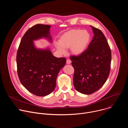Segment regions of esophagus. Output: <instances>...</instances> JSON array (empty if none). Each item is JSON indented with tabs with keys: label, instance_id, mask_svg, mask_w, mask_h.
<instances>
[{
	"label": "esophagus",
	"instance_id": "obj_1",
	"mask_svg": "<svg viewBox=\"0 0 128 128\" xmlns=\"http://www.w3.org/2000/svg\"><path fill=\"white\" fill-rule=\"evenodd\" d=\"M71 61L70 60L67 59V60H66V63H67V64H71Z\"/></svg>",
	"mask_w": 128,
	"mask_h": 128
}]
</instances>
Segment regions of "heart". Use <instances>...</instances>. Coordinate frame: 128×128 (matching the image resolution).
<instances>
[{"mask_svg": "<svg viewBox=\"0 0 128 128\" xmlns=\"http://www.w3.org/2000/svg\"><path fill=\"white\" fill-rule=\"evenodd\" d=\"M90 40V33L85 30L72 29L64 33L60 38V43L55 44L58 52L64 54L65 49L71 48V51L75 55H80L86 49Z\"/></svg>", "mask_w": 128, "mask_h": 128, "instance_id": "heart-1", "label": "heart"}]
</instances>
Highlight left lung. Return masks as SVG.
<instances>
[{
	"label": "left lung",
	"mask_w": 128,
	"mask_h": 128,
	"mask_svg": "<svg viewBox=\"0 0 128 128\" xmlns=\"http://www.w3.org/2000/svg\"><path fill=\"white\" fill-rule=\"evenodd\" d=\"M94 37L88 48L78 56H70L74 69V84L78 92L91 94L107 80L110 71L112 52L103 32L90 26Z\"/></svg>",
	"instance_id": "left-lung-1"
}]
</instances>
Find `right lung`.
Segmentation results:
<instances>
[{"label": "right lung", "mask_w": 128, "mask_h": 128, "mask_svg": "<svg viewBox=\"0 0 128 128\" xmlns=\"http://www.w3.org/2000/svg\"><path fill=\"white\" fill-rule=\"evenodd\" d=\"M48 25L36 24L29 28L21 40L16 53L17 72L22 84L33 94L45 96L53 92L65 58H57L48 49H36L33 40L46 38L51 40Z\"/></svg>", "instance_id": "right-lung-1"}]
</instances>
